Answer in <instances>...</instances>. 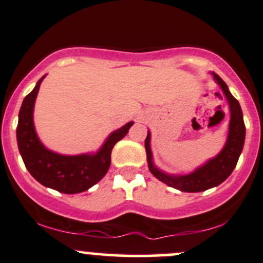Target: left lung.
I'll use <instances>...</instances> for the list:
<instances>
[{
  "instance_id": "left-lung-1",
  "label": "left lung",
  "mask_w": 263,
  "mask_h": 263,
  "mask_svg": "<svg viewBox=\"0 0 263 263\" xmlns=\"http://www.w3.org/2000/svg\"><path fill=\"white\" fill-rule=\"evenodd\" d=\"M214 80L221 87L226 100L229 102V108H230V122H229V134L226 138L225 146L214 158L209 159L204 163L203 165L198 167L197 170L193 171L189 174H168L165 172L156 167L153 162L152 151H151V132H147L146 141H144V147H146L147 162H148V168L151 173L155 176L157 179L167 184L168 186L176 188L180 192L185 193H198L204 192L214 186H218L221 184L232 173V171L236 167L238 157L242 152L243 143H245L246 127L243 123L242 110H241L240 104L236 99L232 96L225 81L213 71Z\"/></svg>"
}]
</instances>
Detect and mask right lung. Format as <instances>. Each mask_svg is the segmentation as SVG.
I'll list each match as a JSON object with an SVG mask.
<instances>
[{
  "label": "right lung",
  "instance_id": "obj_1",
  "mask_svg": "<svg viewBox=\"0 0 263 263\" xmlns=\"http://www.w3.org/2000/svg\"><path fill=\"white\" fill-rule=\"evenodd\" d=\"M44 78L45 75L38 80L21 106L17 126L18 149L26 168L42 185L64 194L85 192L100 182L107 173L111 164V151L117 142L127 135L134 121L127 122L110 134L95 153L66 156L53 152L39 140L33 122L35 99Z\"/></svg>",
  "mask_w": 263,
  "mask_h": 263
}]
</instances>
